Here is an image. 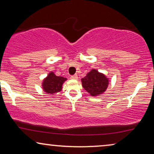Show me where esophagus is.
Masks as SVG:
<instances>
[{
	"mask_svg": "<svg viewBox=\"0 0 154 154\" xmlns=\"http://www.w3.org/2000/svg\"><path fill=\"white\" fill-rule=\"evenodd\" d=\"M71 79H78V75L76 74V73H75V74L71 75Z\"/></svg>",
	"mask_w": 154,
	"mask_h": 154,
	"instance_id": "34e87169",
	"label": "esophagus"
}]
</instances>
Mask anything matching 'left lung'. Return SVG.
<instances>
[{"label": "left lung", "instance_id": "8db88e82", "mask_svg": "<svg viewBox=\"0 0 154 154\" xmlns=\"http://www.w3.org/2000/svg\"><path fill=\"white\" fill-rule=\"evenodd\" d=\"M81 81L84 89L94 97L104 93L109 85V79L95 69H92Z\"/></svg>", "mask_w": 154, "mask_h": 154}]
</instances>
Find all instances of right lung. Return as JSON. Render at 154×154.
I'll return each instance as SVG.
<instances>
[{"instance_id":"right-lung-1","label":"right lung","mask_w":154,"mask_h":154,"mask_svg":"<svg viewBox=\"0 0 154 154\" xmlns=\"http://www.w3.org/2000/svg\"><path fill=\"white\" fill-rule=\"evenodd\" d=\"M65 81H66V78L57 76L54 72H50L43 80L42 86L46 93L53 94L62 90V85Z\"/></svg>"}]
</instances>
